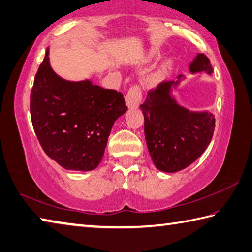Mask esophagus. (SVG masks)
Instances as JSON below:
<instances>
[{
	"label": "esophagus",
	"mask_w": 252,
	"mask_h": 252,
	"mask_svg": "<svg viewBox=\"0 0 252 252\" xmlns=\"http://www.w3.org/2000/svg\"><path fill=\"white\" fill-rule=\"evenodd\" d=\"M142 99V93L139 86H132L126 96V103L129 109H136Z\"/></svg>",
	"instance_id": "1"
}]
</instances>
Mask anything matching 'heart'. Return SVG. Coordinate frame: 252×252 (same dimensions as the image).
<instances>
[{"instance_id": "obj_1", "label": "heart", "mask_w": 252, "mask_h": 252, "mask_svg": "<svg viewBox=\"0 0 252 252\" xmlns=\"http://www.w3.org/2000/svg\"><path fill=\"white\" fill-rule=\"evenodd\" d=\"M154 58V53L153 52H149L146 54V57H145V60L146 61H150V60H152V59ZM170 64V62L169 61H167V62H165L164 63V65L161 66V68L159 71H157L155 74H153V75L150 77V83L151 84H156V83H158L160 80H161V77H162V75H164V73H165V71L167 70V67H168V65Z\"/></svg>"}]
</instances>
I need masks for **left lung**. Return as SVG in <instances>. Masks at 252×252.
Segmentation results:
<instances>
[{
    "label": "left lung",
    "instance_id": "8db88e82",
    "mask_svg": "<svg viewBox=\"0 0 252 252\" xmlns=\"http://www.w3.org/2000/svg\"><path fill=\"white\" fill-rule=\"evenodd\" d=\"M189 72L212 75L213 68L208 57L198 53L189 64ZM185 80V75H179L177 81L159 84L140 106L151 158L156 168L164 172H177L190 166L203 154L213 136V113L187 109L172 95Z\"/></svg>",
    "mask_w": 252,
    "mask_h": 252
}]
</instances>
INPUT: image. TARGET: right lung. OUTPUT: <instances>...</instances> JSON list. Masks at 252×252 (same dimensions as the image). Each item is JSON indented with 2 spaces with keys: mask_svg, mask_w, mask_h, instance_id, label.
<instances>
[{
  "mask_svg": "<svg viewBox=\"0 0 252 252\" xmlns=\"http://www.w3.org/2000/svg\"><path fill=\"white\" fill-rule=\"evenodd\" d=\"M127 110L121 93L52 70L49 48L31 95L33 130L46 154L67 170L91 171L102 159L115 121Z\"/></svg>",
  "mask_w": 252,
  "mask_h": 252,
  "instance_id": "right-lung-1",
  "label": "right lung"
}]
</instances>
